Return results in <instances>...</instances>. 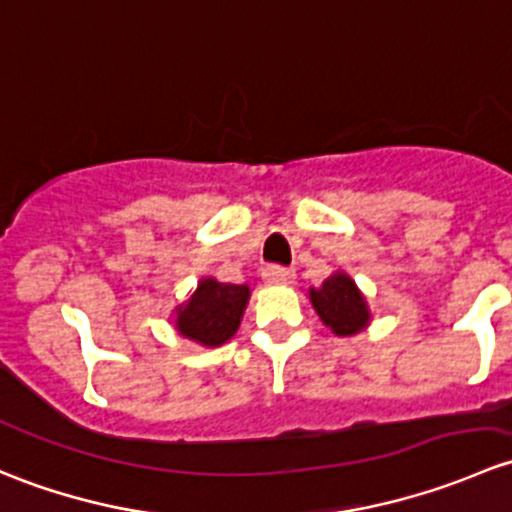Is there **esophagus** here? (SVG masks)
Listing matches in <instances>:
<instances>
[{
	"mask_svg": "<svg viewBox=\"0 0 512 512\" xmlns=\"http://www.w3.org/2000/svg\"><path fill=\"white\" fill-rule=\"evenodd\" d=\"M262 280L270 282V285H289V282L294 280V270L282 265H267L265 270H262Z\"/></svg>",
	"mask_w": 512,
	"mask_h": 512,
	"instance_id": "obj_1",
	"label": "esophagus"
}]
</instances>
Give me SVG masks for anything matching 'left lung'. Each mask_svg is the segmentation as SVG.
<instances>
[{
    "label": "left lung",
    "instance_id": "1",
    "mask_svg": "<svg viewBox=\"0 0 512 512\" xmlns=\"http://www.w3.org/2000/svg\"><path fill=\"white\" fill-rule=\"evenodd\" d=\"M309 299H312L322 322L339 337L361 332L369 322V309H366L364 297L356 289L352 277L342 275V272L324 280L319 289H312Z\"/></svg>",
    "mask_w": 512,
    "mask_h": 512
}]
</instances>
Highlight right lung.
Masks as SVG:
<instances>
[{
  "mask_svg": "<svg viewBox=\"0 0 512 512\" xmlns=\"http://www.w3.org/2000/svg\"><path fill=\"white\" fill-rule=\"evenodd\" d=\"M250 299L247 285H225L218 280H203L188 304L178 307V332L205 347L227 342L240 327L242 312Z\"/></svg>",
  "mask_w": 512,
  "mask_h": 512,
  "instance_id": "1",
  "label": "right lung"
}]
</instances>
